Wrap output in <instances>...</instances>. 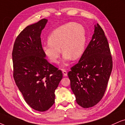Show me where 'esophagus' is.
Here are the masks:
<instances>
[{
    "label": "esophagus",
    "instance_id": "1",
    "mask_svg": "<svg viewBox=\"0 0 125 125\" xmlns=\"http://www.w3.org/2000/svg\"><path fill=\"white\" fill-rule=\"evenodd\" d=\"M62 73L64 76H67V71L65 70H62Z\"/></svg>",
    "mask_w": 125,
    "mask_h": 125
}]
</instances>
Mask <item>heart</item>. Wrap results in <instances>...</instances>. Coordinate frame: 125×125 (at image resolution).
<instances>
[{
  "mask_svg": "<svg viewBox=\"0 0 125 125\" xmlns=\"http://www.w3.org/2000/svg\"><path fill=\"white\" fill-rule=\"evenodd\" d=\"M86 31L82 25L68 22L55 29L48 37V43L43 46V52L49 61L58 64L63 53V65L71 60H77L83 54L86 43Z\"/></svg>",
  "mask_w": 125,
  "mask_h": 125,
  "instance_id": "heart-1",
  "label": "heart"
}]
</instances>
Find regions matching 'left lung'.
Returning a JSON list of instances; mask_svg holds the SVG:
<instances>
[{
	"label": "left lung",
	"instance_id": "obj_1",
	"mask_svg": "<svg viewBox=\"0 0 125 125\" xmlns=\"http://www.w3.org/2000/svg\"><path fill=\"white\" fill-rule=\"evenodd\" d=\"M112 60L104 31L94 25L92 39L79 62L68 73L71 88L81 107L87 108L102 99L111 73Z\"/></svg>",
	"mask_w": 125,
	"mask_h": 125
}]
</instances>
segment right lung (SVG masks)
Instances as JSON below:
<instances>
[{"instance_id": "right-lung-1", "label": "right lung", "mask_w": 125, "mask_h": 125, "mask_svg": "<svg viewBox=\"0 0 125 125\" xmlns=\"http://www.w3.org/2000/svg\"><path fill=\"white\" fill-rule=\"evenodd\" d=\"M47 22L42 19L27 26L15 39L12 53L15 83L27 104L40 112L53 105L62 78L61 71L46 60L43 52L41 35Z\"/></svg>"}]
</instances>
